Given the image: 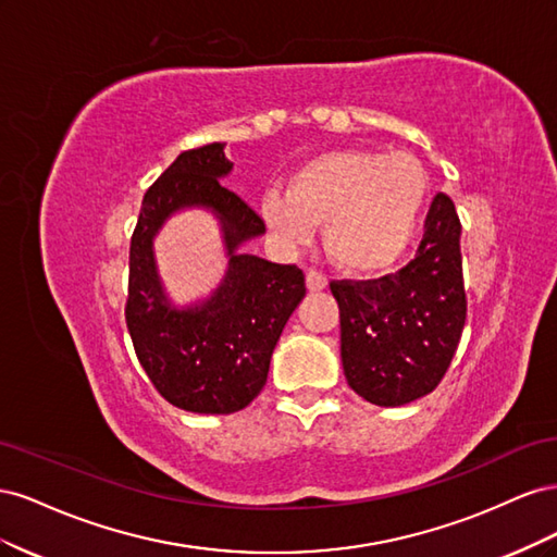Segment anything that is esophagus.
Instances as JSON below:
<instances>
[{
    "label": "esophagus",
    "mask_w": 557,
    "mask_h": 557,
    "mask_svg": "<svg viewBox=\"0 0 557 557\" xmlns=\"http://www.w3.org/2000/svg\"><path fill=\"white\" fill-rule=\"evenodd\" d=\"M307 288L311 293H320L327 288V276L323 272H318V269H309L307 272Z\"/></svg>",
    "instance_id": "obj_1"
}]
</instances>
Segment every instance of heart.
<instances>
[{
  "instance_id": "obj_1",
  "label": "heart",
  "mask_w": 557,
  "mask_h": 557,
  "mask_svg": "<svg viewBox=\"0 0 557 557\" xmlns=\"http://www.w3.org/2000/svg\"><path fill=\"white\" fill-rule=\"evenodd\" d=\"M428 199V174L411 153L348 148L301 162L285 193L262 195L260 211L276 237L311 239L325 223L330 256L350 272H379L404 256Z\"/></svg>"
}]
</instances>
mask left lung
<instances>
[{"label": "left lung", "instance_id": "8db88e82", "mask_svg": "<svg viewBox=\"0 0 557 557\" xmlns=\"http://www.w3.org/2000/svg\"><path fill=\"white\" fill-rule=\"evenodd\" d=\"M460 232L453 199L436 193L407 267L330 283L339 301L344 374L367 401L401 407L432 393L448 372L467 318Z\"/></svg>", "mask_w": 557, "mask_h": 557}]
</instances>
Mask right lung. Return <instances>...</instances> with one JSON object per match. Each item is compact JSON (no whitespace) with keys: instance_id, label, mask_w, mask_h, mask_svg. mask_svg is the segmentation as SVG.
<instances>
[{"instance_id":"add662e5","label":"right lung","mask_w":557,"mask_h":557,"mask_svg":"<svg viewBox=\"0 0 557 557\" xmlns=\"http://www.w3.org/2000/svg\"><path fill=\"white\" fill-rule=\"evenodd\" d=\"M230 170L225 144L183 150L146 190L129 242L125 323L134 352L156 391L193 413H234L258 397L278 336L307 295L305 272L297 264L234 252L267 225L218 181ZM193 203L211 206L222 215L231 269L207 306L176 312L165 307L149 239L166 214Z\"/></svg>"}]
</instances>
